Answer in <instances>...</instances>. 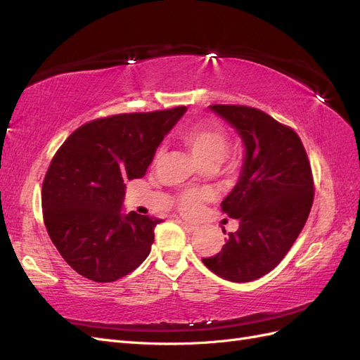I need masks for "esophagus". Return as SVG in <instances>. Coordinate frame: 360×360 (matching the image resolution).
Masks as SVG:
<instances>
[{"instance_id":"obj_1","label":"esophagus","mask_w":360,"mask_h":360,"mask_svg":"<svg viewBox=\"0 0 360 360\" xmlns=\"http://www.w3.org/2000/svg\"><path fill=\"white\" fill-rule=\"evenodd\" d=\"M179 224L184 228V231H188V233H192V231H195L198 228V226H195V225L188 224V222H183V221H179Z\"/></svg>"}]
</instances>
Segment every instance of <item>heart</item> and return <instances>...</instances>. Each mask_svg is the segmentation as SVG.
I'll use <instances>...</instances> for the list:
<instances>
[{"mask_svg": "<svg viewBox=\"0 0 360 360\" xmlns=\"http://www.w3.org/2000/svg\"><path fill=\"white\" fill-rule=\"evenodd\" d=\"M179 139L201 167H214L224 158L228 141L225 130L214 123H201L183 129L179 134ZM210 198L212 193L209 191L188 192L180 198V210L184 214L193 216Z\"/></svg>", "mask_w": 360, "mask_h": 360, "instance_id": "b5f03b06", "label": "heart"}]
</instances>
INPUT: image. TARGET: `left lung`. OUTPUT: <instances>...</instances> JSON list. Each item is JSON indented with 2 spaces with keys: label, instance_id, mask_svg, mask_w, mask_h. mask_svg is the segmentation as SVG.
Instances as JSON below:
<instances>
[{
  "label": "left lung",
  "instance_id": "1",
  "mask_svg": "<svg viewBox=\"0 0 360 360\" xmlns=\"http://www.w3.org/2000/svg\"><path fill=\"white\" fill-rule=\"evenodd\" d=\"M209 108L236 129L245 156L236 186L221 202L225 214L238 219V230L202 263L224 279L255 281L281 263L308 219L309 160L297 134L266 112L238 105Z\"/></svg>",
  "mask_w": 360,
  "mask_h": 360
}]
</instances>
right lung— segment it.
I'll list each match as a JSON object with an SVG mask.
<instances>
[{
  "label": "right lung",
  "mask_w": 360,
  "mask_h": 360,
  "mask_svg": "<svg viewBox=\"0 0 360 360\" xmlns=\"http://www.w3.org/2000/svg\"><path fill=\"white\" fill-rule=\"evenodd\" d=\"M186 106L118 114L76 129L53 156L41 189L52 243L84 278L112 282L148 257L162 219L126 213V181L146 176Z\"/></svg>",
  "instance_id": "obj_1"
}]
</instances>
